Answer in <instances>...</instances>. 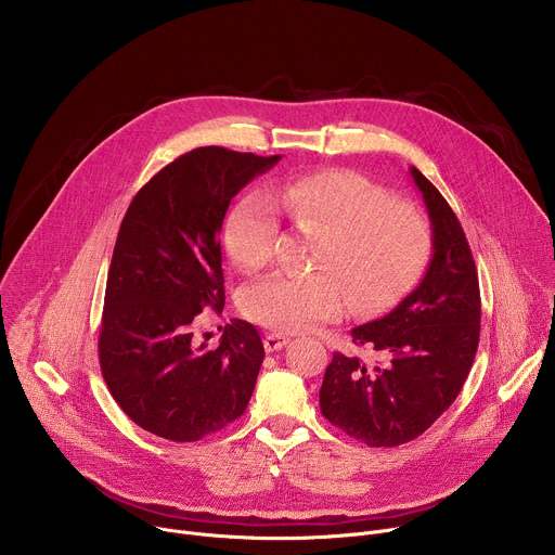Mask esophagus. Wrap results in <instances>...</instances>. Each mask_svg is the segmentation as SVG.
Returning <instances> with one entry per match:
<instances>
[{"instance_id":"34e87169","label":"esophagus","mask_w":555,"mask_h":555,"mask_svg":"<svg viewBox=\"0 0 555 555\" xmlns=\"http://www.w3.org/2000/svg\"><path fill=\"white\" fill-rule=\"evenodd\" d=\"M289 343V338L285 336V334H276V332H272V334H266V338H263V345H266V351H279V349H283L285 345Z\"/></svg>"}]
</instances>
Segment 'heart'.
<instances>
[{
    "instance_id": "b5f03b06",
    "label": "heart",
    "mask_w": 555,
    "mask_h": 555,
    "mask_svg": "<svg viewBox=\"0 0 555 555\" xmlns=\"http://www.w3.org/2000/svg\"><path fill=\"white\" fill-rule=\"evenodd\" d=\"M275 202L272 203L271 199ZM319 234L309 274H270L242 292L250 321L276 332H302L332 321L347 300L358 313L384 309L409 294L433 257L428 219L411 204L353 171L289 178L268 193H248L225 221L230 257L244 270L270 263L279 210Z\"/></svg>"
}]
</instances>
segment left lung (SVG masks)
I'll list each match as a JSON object with an SVG mask.
<instances>
[{"label": "left lung", "instance_id": "left-lung-1", "mask_svg": "<svg viewBox=\"0 0 555 555\" xmlns=\"http://www.w3.org/2000/svg\"><path fill=\"white\" fill-rule=\"evenodd\" d=\"M433 223L424 281L384 319L353 327L371 360L334 353L321 386L325 420L371 448L409 443L456 400L477 356L481 292L465 232L443 195L415 167Z\"/></svg>", "mask_w": 555, "mask_h": 555}]
</instances>
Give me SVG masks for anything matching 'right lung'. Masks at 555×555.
<instances>
[{
	"mask_svg": "<svg viewBox=\"0 0 555 555\" xmlns=\"http://www.w3.org/2000/svg\"><path fill=\"white\" fill-rule=\"evenodd\" d=\"M279 160L193 149L157 171L122 217L99 360L116 404L155 437L199 441L246 413L266 356L257 327L232 321L210 349L193 323L223 309L219 230L230 199Z\"/></svg>",
	"mask_w": 555,
	"mask_h": 555,
	"instance_id": "1",
	"label": "right lung"
}]
</instances>
